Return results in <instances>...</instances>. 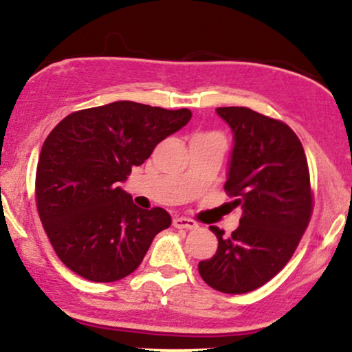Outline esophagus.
<instances>
[{
	"mask_svg": "<svg viewBox=\"0 0 352 352\" xmlns=\"http://www.w3.org/2000/svg\"><path fill=\"white\" fill-rule=\"evenodd\" d=\"M173 226L176 227V229H186V230H192V229H197V222H194L192 219H188V217H175L173 219Z\"/></svg>",
	"mask_w": 352,
	"mask_h": 352,
	"instance_id": "esophagus-1",
	"label": "esophagus"
}]
</instances>
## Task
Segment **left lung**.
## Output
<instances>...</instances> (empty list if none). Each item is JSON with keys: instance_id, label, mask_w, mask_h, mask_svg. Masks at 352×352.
<instances>
[{"instance_id": "1", "label": "left lung", "mask_w": 352, "mask_h": 352, "mask_svg": "<svg viewBox=\"0 0 352 352\" xmlns=\"http://www.w3.org/2000/svg\"><path fill=\"white\" fill-rule=\"evenodd\" d=\"M230 126L234 148L224 189L242 210L230 237L216 226L219 247L199 262V274L222 293H249L287 265L307 230L313 210L308 161L290 126L247 107H219Z\"/></svg>"}]
</instances>
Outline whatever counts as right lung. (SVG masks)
I'll list each match as a JSON object with an SVG mask.
<instances>
[{"label": "right lung", "mask_w": 352, "mask_h": 352, "mask_svg": "<svg viewBox=\"0 0 352 352\" xmlns=\"http://www.w3.org/2000/svg\"><path fill=\"white\" fill-rule=\"evenodd\" d=\"M191 115L118 100L74 111L49 133L37 161L36 204L65 267L97 283L117 282L140 267L171 216L135 206L120 183Z\"/></svg>", "instance_id": "right-lung-1"}]
</instances>
